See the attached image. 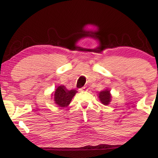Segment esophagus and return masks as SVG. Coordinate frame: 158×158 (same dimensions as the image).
Returning <instances> with one entry per match:
<instances>
[{
    "mask_svg": "<svg viewBox=\"0 0 158 158\" xmlns=\"http://www.w3.org/2000/svg\"><path fill=\"white\" fill-rule=\"evenodd\" d=\"M85 90H86V87H81V88L79 89V91H80V92H82V91H85Z\"/></svg>",
    "mask_w": 158,
    "mask_h": 158,
    "instance_id": "obj_1",
    "label": "esophagus"
}]
</instances>
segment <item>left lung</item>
Returning a JSON list of instances; mask_svg holds the SVG:
<instances>
[{"label": "left lung", "mask_w": 158, "mask_h": 158, "mask_svg": "<svg viewBox=\"0 0 158 158\" xmlns=\"http://www.w3.org/2000/svg\"><path fill=\"white\" fill-rule=\"evenodd\" d=\"M111 94L110 91L108 89H106L103 91H101L98 94V98H99L100 102H102L104 105H108L110 102H111Z\"/></svg>", "instance_id": "obj_1"}]
</instances>
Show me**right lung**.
<instances>
[{
  "mask_svg": "<svg viewBox=\"0 0 158 158\" xmlns=\"http://www.w3.org/2000/svg\"><path fill=\"white\" fill-rule=\"evenodd\" d=\"M77 93V90H68L64 85H61L56 88L54 94H52V96L54 97L55 103L57 104L59 107H65L69 105L72 98Z\"/></svg>",
  "mask_w": 158,
  "mask_h": 158,
  "instance_id": "right-lung-1",
  "label": "right lung"
}]
</instances>
